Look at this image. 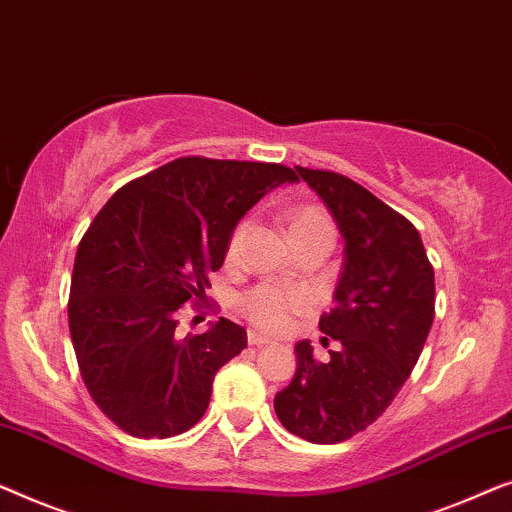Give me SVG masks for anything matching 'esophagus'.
Segmentation results:
<instances>
[{
  "instance_id": "esophagus-1",
  "label": "esophagus",
  "mask_w": 512,
  "mask_h": 512,
  "mask_svg": "<svg viewBox=\"0 0 512 512\" xmlns=\"http://www.w3.org/2000/svg\"><path fill=\"white\" fill-rule=\"evenodd\" d=\"M271 341L262 334H255V331H248V345L250 348H266Z\"/></svg>"
}]
</instances>
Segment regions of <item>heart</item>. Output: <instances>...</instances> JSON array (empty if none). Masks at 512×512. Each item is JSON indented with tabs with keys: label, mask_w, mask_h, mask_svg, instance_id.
<instances>
[{
	"label": "heart",
	"mask_w": 512,
	"mask_h": 512,
	"mask_svg": "<svg viewBox=\"0 0 512 512\" xmlns=\"http://www.w3.org/2000/svg\"><path fill=\"white\" fill-rule=\"evenodd\" d=\"M287 225H290L292 241L311 239V236H331L334 239V225L325 208L315 204H299L287 213ZM250 229V218L236 222L227 241V259L239 257L243 239ZM313 308V297L304 290H292L276 283H259L253 290L241 294L239 313L255 329L264 334H287L294 327L299 315H306Z\"/></svg>",
	"instance_id": "heart-1"
}]
</instances>
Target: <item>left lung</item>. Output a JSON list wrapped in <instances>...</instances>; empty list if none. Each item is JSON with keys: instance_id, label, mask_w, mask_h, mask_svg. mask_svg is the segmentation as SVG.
I'll list each match as a JSON object with an SVG mask.
<instances>
[{"instance_id": "obj_1", "label": "left lung", "mask_w": 512, "mask_h": 512, "mask_svg": "<svg viewBox=\"0 0 512 512\" xmlns=\"http://www.w3.org/2000/svg\"><path fill=\"white\" fill-rule=\"evenodd\" d=\"M297 171L345 241L336 306L320 318L341 348L318 362L311 341H299L297 373L273 408L294 436L331 445L376 422L413 371L434 322V266L413 222L366 187L334 171Z\"/></svg>"}]
</instances>
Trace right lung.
<instances>
[{
	"label": "right lung",
	"instance_id": "1",
	"mask_svg": "<svg viewBox=\"0 0 512 512\" xmlns=\"http://www.w3.org/2000/svg\"><path fill=\"white\" fill-rule=\"evenodd\" d=\"M299 181L271 162L178 157L122 185L78 243L69 331L92 401L136 438H169L201 420L222 364L248 345L220 318L176 336L185 304L204 308L208 273L266 192Z\"/></svg>",
	"mask_w": 512,
	"mask_h": 512
}]
</instances>
